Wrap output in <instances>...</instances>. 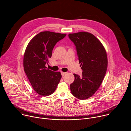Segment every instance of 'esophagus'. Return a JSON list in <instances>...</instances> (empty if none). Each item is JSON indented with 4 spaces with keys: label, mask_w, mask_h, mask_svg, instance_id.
<instances>
[{
    "label": "esophagus",
    "mask_w": 131,
    "mask_h": 131,
    "mask_svg": "<svg viewBox=\"0 0 131 131\" xmlns=\"http://www.w3.org/2000/svg\"><path fill=\"white\" fill-rule=\"evenodd\" d=\"M66 72H61V74H62V76H64Z\"/></svg>",
    "instance_id": "34e87169"
}]
</instances>
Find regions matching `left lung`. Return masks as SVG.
<instances>
[{"label": "left lung", "mask_w": 131, "mask_h": 131, "mask_svg": "<svg viewBox=\"0 0 131 131\" xmlns=\"http://www.w3.org/2000/svg\"><path fill=\"white\" fill-rule=\"evenodd\" d=\"M74 43L81 68V76L73 74L74 80L70 85L72 94L79 100L91 97L100 88L106 72L108 60L105 49L93 34L85 31L69 34Z\"/></svg>", "instance_id": "8db88e82"}]
</instances>
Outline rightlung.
<instances>
[{
	"instance_id": "obj_1",
	"label": "right lung",
	"mask_w": 131,
	"mask_h": 131,
	"mask_svg": "<svg viewBox=\"0 0 131 131\" xmlns=\"http://www.w3.org/2000/svg\"><path fill=\"white\" fill-rule=\"evenodd\" d=\"M66 35L42 31L33 37L26 48L23 59L24 71L35 91L42 96L52 94L62 78L60 72L48 69L46 64L51 57L56 43Z\"/></svg>"
}]
</instances>
